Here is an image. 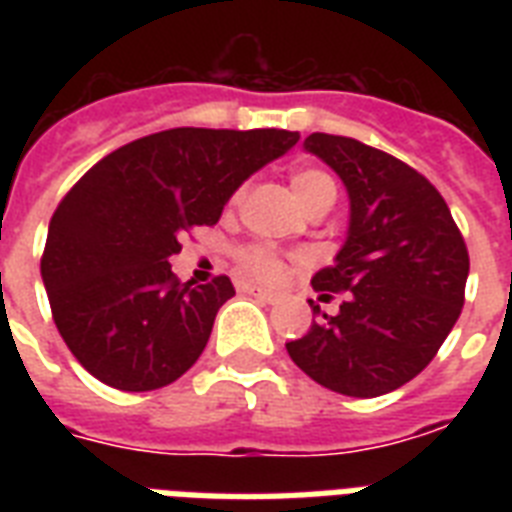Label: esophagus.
Returning <instances> with one entry per match:
<instances>
[{
    "instance_id": "1",
    "label": "esophagus",
    "mask_w": 512,
    "mask_h": 512,
    "mask_svg": "<svg viewBox=\"0 0 512 512\" xmlns=\"http://www.w3.org/2000/svg\"><path fill=\"white\" fill-rule=\"evenodd\" d=\"M241 292L260 297V300H265V303H276V300H279V295H276V292H271V289L252 287V284H241Z\"/></svg>"
}]
</instances>
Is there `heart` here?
<instances>
[{"mask_svg":"<svg viewBox=\"0 0 512 512\" xmlns=\"http://www.w3.org/2000/svg\"><path fill=\"white\" fill-rule=\"evenodd\" d=\"M292 191L308 212L321 207H332L337 199V183L324 170H313V167H305V170H297L292 175ZM241 196V191L236 193V199ZM236 260H239L241 271L247 273L249 279L265 281V284H273V281H281L287 276V265L281 260L271 247L265 244H249V247H241L236 252Z\"/></svg>","mask_w":512,"mask_h":512,"instance_id":"heart-1","label":"heart"}]
</instances>
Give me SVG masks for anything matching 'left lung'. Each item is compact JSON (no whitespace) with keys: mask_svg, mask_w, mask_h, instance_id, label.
Wrapping results in <instances>:
<instances>
[{"mask_svg":"<svg viewBox=\"0 0 512 512\" xmlns=\"http://www.w3.org/2000/svg\"><path fill=\"white\" fill-rule=\"evenodd\" d=\"M305 151L348 188V239L311 279L324 303L345 300L335 316L311 300L316 321L287 350L324 388L382 396L414 380L460 319L468 247L436 185L396 156L327 132L308 135Z\"/></svg>","mask_w":512,"mask_h":512,"instance_id":"1","label":"left lung"}]
</instances>
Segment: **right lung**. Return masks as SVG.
<instances>
[{"label":"right lung","mask_w":512,"mask_h":512,"mask_svg":"<svg viewBox=\"0 0 512 512\" xmlns=\"http://www.w3.org/2000/svg\"><path fill=\"white\" fill-rule=\"evenodd\" d=\"M297 140L289 130L175 127L116 148L79 177L50 220L42 281L60 337L92 377L143 393L196 364L236 289L228 276L183 284L170 257Z\"/></svg>","instance_id":"obj_1"}]
</instances>
